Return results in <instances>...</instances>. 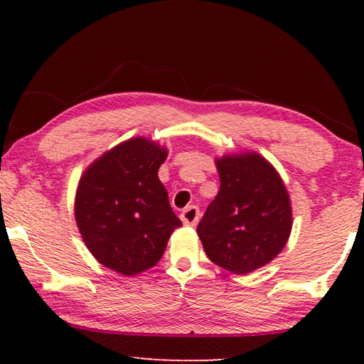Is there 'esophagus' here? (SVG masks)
Returning <instances> with one entry per match:
<instances>
[{
    "label": "esophagus",
    "instance_id": "obj_1",
    "mask_svg": "<svg viewBox=\"0 0 364 364\" xmlns=\"http://www.w3.org/2000/svg\"><path fill=\"white\" fill-rule=\"evenodd\" d=\"M181 221L184 225L188 226H196L197 221H199V217H200V212H199V207L197 205H189L184 208V210L181 212Z\"/></svg>",
    "mask_w": 364,
    "mask_h": 364
}]
</instances>
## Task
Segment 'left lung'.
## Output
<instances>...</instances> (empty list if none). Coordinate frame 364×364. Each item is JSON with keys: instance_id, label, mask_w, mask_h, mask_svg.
Listing matches in <instances>:
<instances>
[{"instance_id": "8db88e82", "label": "left lung", "mask_w": 364, "mask_h": 364, "mask_svg": "<svg viewBox=\"0 0 364 364\" xmlns=\"http://www.w3.org/2000/svg\"><path fill=\"white\" fill-rule=\"evenodd\" d=\"M220 191L197 225L207 257L234 274L269 263L292 230V208L278 171L257 152L217 159Z\"/></svg>"}]
</instances>
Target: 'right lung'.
<instances>
[{
	"mask_svg": "<svg viewBox=\"0 0 364 364\" xmlns=\"http://www.w3.org/2000/svg\"><path fill=\"white\" fill-rule=\"evenodd\" d=\"M165 159V147L133 138L102 154L80 178V234L96 260L117 273L133 276L152 268L181 226L157 176Z\"/></svg>",
	"mask_w": 364,
	"mask_h": 364,
	"instance_id": "right-lung-1",
	"label": "right lung"
}]
</instances>
